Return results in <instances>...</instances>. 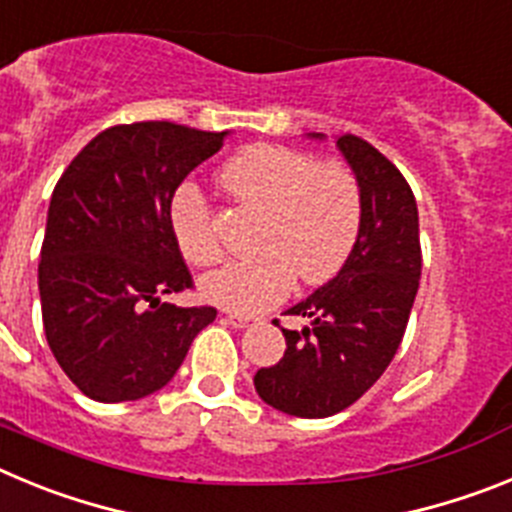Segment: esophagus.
Instances as JSON below:
<instances>
[{
    "label": "esophagus",
    "instance_id": "34e87169",
    "mask_svg": "<svg viewBox=\"0 0 512 512\" xmlns=\"http://www.w3.org/2000/svg\"><path fill=\"white\" fill-rule=\"evenodd\" d=\"M228 323L235 325V328H248V325L259 323L256 315H243V312H228Z\"/></svg>",
    "mask_w": 512,
    "mask_h": 512
}]
</instances>
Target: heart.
Here are the masks:
<instances>
[{"instance_id":"heart-1","label":"heart","mask_w":512,"mask_h":512,"mask_svg":"<svg viewBox=\"0 0 512 512\" xmlns=\"http://www.w3.org/2000/svg\"><path fill=\"white\" fill-rule=\"evenodd\" d=\"M223 187L264 212L253 248L259 256L233 261L202 279V295L233 312H261L289 295L295 277L323 284L354 253L364 223L359 179L341 164H318L284 146H251L223 166ZM171 233L192 264L220 259L212 210L197 187L184 184L171 200Z\"/></svg>"}]
</instances>
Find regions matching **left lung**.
Returning a JSON list of instances; mask_svg holds the SVG:
<instances>
[{
  "mask_svg": "<svg viewBox=\"0 0 512 512\" xmlns=\"http://www.w3.org/2000/svg\"><path fill=\"white\" fill-rule=\"evenodd\" d=\"M336 146L364 194L359 243L336 277L289 307L287 315L310 325L282 328L287 351L253 377L266 405L297 418L341 413L382 377L408 328L423 264L418 205L405 176L356 135H341Z\"/></svg>",
  "mask_w": 512,
  "mask_h": 512,
  "instance_id": "1",
  "label": "left lung"
}]
</instances>
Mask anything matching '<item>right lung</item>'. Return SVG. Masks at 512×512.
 <instances>
[{
  "instance_id": "1",
  "label": "right lung",
  "mask_w": 512,
  "mask_h": 512,
  "mask_svg": "<svg viewBox=\"0 0 512 512\" xmlns=\"http://www.w3.org/2000/svg\"><path fill=\"white\" fill-rule=\"evenodd\" d=\"M225 133L133 122L81 148L53 189L38 289L48 346L97 402L148 397L171 382L215 307L161 302L192 287L171 233L176 187Z\"/></svg>"
}]
</instances>
